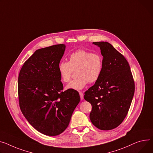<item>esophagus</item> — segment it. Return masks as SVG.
I'll use <instances>...</instances> for the list:
<instances>
[{"label":"esophagus","instance_id":"1","mask_svg":"<svg viewBox=\"0 0 153 153\" xmlns=\"http://www.w3.org/2000/svg\"><path fill=\"white\" fill-rule=\"evenodd\" d=\"M79 95H80V99L81 100H84V94L82 92V91H80L79 92Z\"/></svg>","mask_w":153,"mask_h":153}]
</instances>
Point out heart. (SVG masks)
Returning <instances> with one entry per match:
<instances>
[{
  "label": "heart",
  "instance_id": "1",
  "mask_svg": "<svg viewBox=\"0 0 153 153\" xmlns=\"http://www.w3.org/2000/svg\"><path fill=\"white\" fill-rule=\"evenodd\" d=\"M68 62H59L58 72L64 82H68L74 71L77 77L67 85L66 88L81 90L87 83L93 84L100 79L103 69V56L99 53H91L80 49L71 53Z\"/></svg>",
  "mask_w": 153,
  "mask_h": 153
}]
</instances>
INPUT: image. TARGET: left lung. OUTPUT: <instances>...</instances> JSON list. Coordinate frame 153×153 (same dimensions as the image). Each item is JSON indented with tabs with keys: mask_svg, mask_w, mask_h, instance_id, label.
<instances>
[{
	"mask_svg": "<svg viewBox=\"0 0 153 153\" xmlns=\"http://www.w3.org/2000/svg\"><path fill=\"white\" fill-rule=\"evenodd\" d=\"M103 56L102 73L84 93L91 103L90 120L100 130L118 127L127 115L135 92V82L126 58L106 42H96Z\"/></svg>",
	"mask_w": 153,
	"mask_h": 153,
	"instance_id": "left-lung-1",
	"label": "left lung"
}]
</instances>
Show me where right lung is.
<instances>
[{
	"mask_svg": "<svg viewBox=\"0 0 153 153\" xmlns=\"http://www.w3.org/2000/svg\"><path fill=\"white\" fill-rule=\"evenodd\" d=\"M65 47L57 44L36 50L25 62L18 76L20 109L30 125L48 136L66 130L80 101L77 91H63L58 72Z\"/></svg>",
	"mask_w": 153,
	"mask_h": 153,
	"instance_id": "right-lung-1",
	"label": "right lung"
}]
</instances>
